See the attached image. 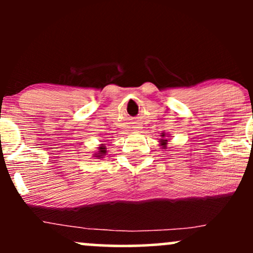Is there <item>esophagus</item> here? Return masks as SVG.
<instances>
[{
  "label": "esophagus",
  "instance_id": "1",
  "mask_svg": "<svg viewBox=\"0 0 253 253\" xmlns=\"http://www.w3.org/2000/svg\"><path fill=\"white\" fill-rule=\"evenodd\" d=\"M136 129H140V128H139V127H136Z\"/></svg>",
  "mask_w": 253,
  "mask_h": 253
}]
</instances>
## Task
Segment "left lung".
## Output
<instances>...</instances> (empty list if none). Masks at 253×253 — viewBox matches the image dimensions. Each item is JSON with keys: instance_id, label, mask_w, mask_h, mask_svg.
<instances>
[{"instance_id": "1", "label": "left lung", "mask_w": 253, "mask_h": 253, "mask_svg": "<svg viewBox=\"0 0 253 253\" xmlns=\"http://www.w3.org/2000/svg\"><path fill=\"white\" fill-rule=\"evenodd\" d=\"M162 136H165V134H163ZM167 144H168V139H161V146H163V149L167 147Z\"/></svg>"}]
</instances>
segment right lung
<instances>
[{
    "mask_svg": "<svg viewBox=\"0 0 253 253\" xmlns=\"http://www.w3.org/2000/svg\"><path fill=\"white\" fill-rule=\"evenodd\" d=\"M106 147L103 146V145H101L100 147H98V152L97 153H95L94 155V157H97V158H100V157H102V156H104L106 155Z\"/></svg>",
    "mask_w": 253,
    "mask_h": 253,
    "instance_id": "1",
    "label": "right lung"
}]
</instances>
